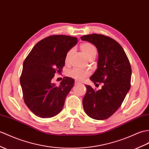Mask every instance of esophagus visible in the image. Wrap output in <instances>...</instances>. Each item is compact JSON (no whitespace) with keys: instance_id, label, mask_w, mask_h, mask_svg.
<instances>
[{"instance_id":"obj_1","label":"esophagus","mask_w":149,"mask_h":149,"mask_svg":"<svg viewBox=\"0 0 149 149\" xmlns=\"http://www.w3.org/2000/svg\"><path fill=\"white\" fill-rule=\"evenodd\" d=\"M80 84V82L77 81V80L75 81V85H78V84Z\"/></svg>"}]
</instances>
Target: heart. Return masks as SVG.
<instances>
[{"label": "heart", "mask_w": 149, "mask_h": 149, "mask_svg": "<svg viewBox=\"0 0 149 149\" xmlns=\"http://www.w3.org/2000/svg\"><path fill=\"white\" fill-rule=\"evenodd\" d=\"M81 49L82 53L84 54L85 56L88 59L91 58H95L96 54H97V51L94 45L89 42H85L81 45ZM72 53V49L69 50L66 55H65V61L67 62L70 58ZM90 74L88 70H82L80 68H74L71 69L70 70L67 72V75L68 77L76 79L77 81H82L85 78Z\"/></svg>", "instance_id": "b5f03b06"}]
</instances>
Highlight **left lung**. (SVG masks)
I'll use <instances>...</instances> for the list:
<instances>
[{
  "instance_id": "8db88e82",
  "label": "left lung",
  "mask_w": 149,
  "mask_h": 149,
  "mask_svg": "<svg viewBox=\"0 0 149 149\" xmlns=\"http://www.w3.org/2000/svg\"><path fill=\"white\" fill-rule=\"evenodd\" d=\"M94 44L98 52V68L90 80L102 89L96 91L86 85L87 91L82 100L86 114L96 120L108 119L121 105L131 87V67L126 54L114 39L93 33L81 37Z\"/></svg>"
}]
</instances>
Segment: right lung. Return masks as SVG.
<instances>
[{
	"instance_id": "right-lung-1",
	"label": "right lung",
	"mask_w": 149,
	"mask_h": 149,
	"mask_svg": "<svg viewBox=\"0 0 149 149\" xmlns=\"http://www.w3.org/2000/svg\"><path fill=\"white\" fill-rule=\"evenodd\" d=\"M77 40V37L65 35L48 36L36 44L24 61L20 76L23 100L37 116L49 118L63 109L74 80L65 77L56 86L52 79L62 70L65 55Z\"/></svg>"
}]
</instances>
